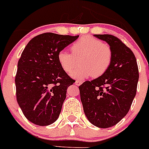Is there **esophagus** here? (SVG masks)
Here are the masks:
<instances>
[{
  "label": "esophagus",
  "instance_id": "esophagus-1",
  "mask_svg": "<svg viewBox=\"0 0 149 149\" xmlns=\"http://www.w3.org/2000/svg\"><path fill=\"white\" fill-rule=\"evenodd\" d=\"M81 84H82V81L76 80V82H75V85H77V86H80Z\"/></svg>",
  "mask_w": 149,
  "mask_h": 149
}]
</instances>
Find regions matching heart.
<instances>
[{
	"mask_svg": "<svg viewBox=\"0 0 149 149\" xmlns=\"http://www.w3.org/2000/svg\"><path fill=\"white\" fill-rule=\"evenodd\" d=\"M71 53L65 50L58 52L57 60L64 72L70 73L79 63L80 67L72 72V77L78 79L92 75L97 78L108 70L112 61L111 46L92 36L80 38L71 45Z\"/></svg>",
	"mask_w": 149,
	"mask_h": 149,
	"instance_id": "b5f03b06",
	"label": "heart"
}]
</instances>
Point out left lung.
<instances>
[{
  "instance_id": "obj_1",
  "label": "left lung",
  "mask_w": 149,
  "mask_h": 149,
  "mask_svg": "<svg viewBox=\"0 0 149 149\" xmlns=\"http://www.w3.org/2000/svg\"><path fill=\"white\" fill-rule=\"evenodd\" d=\"M112 50V61L102 76L79 86L83 110L91 123L108 128L127 114L134 99L139 80L136 57L130 47L112 35H95Z\"/></svg>"
}]
</instances>
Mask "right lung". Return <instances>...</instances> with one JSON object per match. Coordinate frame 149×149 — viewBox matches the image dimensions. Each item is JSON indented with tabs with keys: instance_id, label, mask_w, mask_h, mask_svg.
I'll list each match as a JSON object with an SVG mask.
<instances>
[{
	"instance_id": "right-lung-1",
	"label": "right lung",
	"mask_w": 149,
	"mask_h": 149,
	"mask_svg": "<svg viewBox=\"0 0 149 149\" xmlns=\"http://www.w3.org/2000/svg\"><path fill=\"white\" fill-rule=\"evenodd\" d=\"M78 37L46 32L30 40L22 51L16 94L22 113L32 123L47 126L59 117L67 88L75 80L61 68L57 54Z\"/></svg>"
}]
</instances>
